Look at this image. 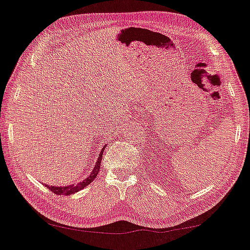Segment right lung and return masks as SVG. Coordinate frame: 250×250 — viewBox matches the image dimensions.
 Returning a JSON list of instances; mask_svg holds the SVG:
<instances>
[{
  "mask_svg": "<svg viewBox=\"0 0 250 250\" xmlns=\"http://www.w3.org/2000/svg\"><path fill=\"white\" fill-rule=\"evenodd\" d=\"M103 150L102 149L101 154H100V158L97 159L95 168L93 169L91 174L87 177L85 180H83V182H79L77 185H68V187H50V185H45V187L56 195H71L73 193H77L81 190L82 188H84L86 185H89L93 180L97 177V173H99L100 168H101V161H102V156H103Z\"/></svg>",
  "mask_w": 250,
  "mask_h": 250,
  "instance_id": "1",
  "label": "right lung"
}]
</instances>
